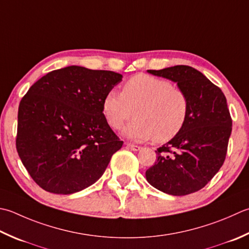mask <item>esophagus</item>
Returning a JSON list of instances; mask_svg holds the SVG:
<instances>
[{
  "label": "esophagus",
  "instance_id": "obj_1",
  "mask_svg": "<svg viewBox=\"0 0 249 249\" xmlns=\"http://www.w3.org/2000/svg\"><path fill=\"white\" fill-rule=\"evenodd\" d=\"M126 147H127L130 150H133V151H138V150L141 149V147H139V145H136V144H133V143H128V142H126Z\"/></svg>",
  "mask_w": 249,
  "mask_h": 249
}]
</instances>
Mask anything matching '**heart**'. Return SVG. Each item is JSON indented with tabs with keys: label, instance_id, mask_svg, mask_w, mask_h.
Masks as SVG:
<instances>
[{
	"label": "heart",
	"instance_id": "b5f03b06",
	"mask_svg": "<svg viewBox=\"0 0 249 249\" xmlns=\"http://www.w3.org/2000/svg\"><path fill=\"white\" fill-rule=\"evenodd\" d=\"M189 98L181 89L167 80L147 74L131 77L122 91H109L102 111L113 129H121L126 122L136 119L124 134L136 141L153 139L166 142L182 130L189 115Z\"/></svg>",
	"mask_w": 249,
	"mask_h": 249
}]
</instances>
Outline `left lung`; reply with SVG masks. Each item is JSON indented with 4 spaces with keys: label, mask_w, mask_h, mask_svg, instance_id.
Wrapping results in <instances>:
<instances>
[{
    "label": "left lung",
    "mask_w": 249,
    "mask_h": 249,
    "mask_svg": "<svg viewBox=\"0 0 249 249\" xmlns=\"http://www.w3.org/2000/svg\"><path fill=\"white\" fill-rule=\"evenodd\" d=\"M176 82L189 98L182 130L155 152L158 160L145 172L148 182L172 196H187L211 181L226 160L232 119L226 96L207 77L189 66L148 70Z\"/></svg>",
    "instance_id": "8db88e82"
}]
</instances>
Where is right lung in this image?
<instances>
[{"instance_id":"obj_1","label":"right lung","mask_w":249,"mask_h":249,"mask_svg":"<svg viewBox=\"0 0 249 249\" xmlns=\"http://www.w3.org/2000/svg\"><path fill=\"white\" fill-rule=\"evenodd\" d=\"M122 74L70 66L48 72L29 89L18 109L16 149L37 186L72 194L95 183L123 141L102 104Z\"/></svg>"}]
</instances>
